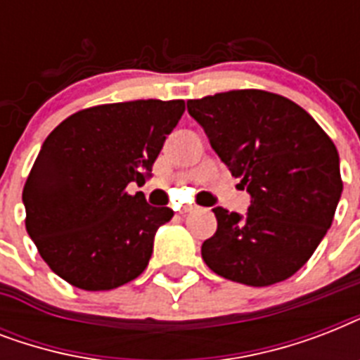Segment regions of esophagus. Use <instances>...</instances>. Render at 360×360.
<instances>
[{"label": "esophagus", "mask_w": 360, "mask_h": 360, "mask_svg": "<svg viewBox=\"0 0 360 360\" xmlns=\"http://www.w3.org/2000/svg\"><path fill=\"white\" fill-rule=\"evenodd\" d=\"M196 205H183V207H181V213L183 214H186V213H192V211H196Z\"/></svg>", "instance_id": "34e87169"}]
</instances>
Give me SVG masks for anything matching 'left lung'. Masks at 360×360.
<instances>
[{
	"instance_id": "1",
	"label": "left lung",
	"mask_w": 360,
	"mask_h": 360,
	"mask_svg": "<svg viewBox=\"0 0 360 360\" xmlns=\"http://www.w3.org/2000/svg\"><path fill=\"white\" fill-rule=\"evenodd\" d=\"M186 106L250 194L245 217L213 209L219 226L203 240V262L254 288L290 278L335 219L342 196L335 143L299 104L262 89L217 93Z\"/></svg>"
}]
</instances>
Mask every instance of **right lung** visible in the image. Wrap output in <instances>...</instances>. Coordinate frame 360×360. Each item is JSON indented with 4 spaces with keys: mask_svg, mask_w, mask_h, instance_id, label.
<instances>
[{
    "mask_svg": "<svg viewBox=\"0 0 360 360\" xmlns=\"http://www.w3.org/2000/svg\"><path fill=\"white\" fill-rule=\"evenodd\" d=\"M185 101H130L80 110L42 143L25 181V230L53 273L86 291L114 290L146 271L155 233L172 220L143 185Z\"/></svg>",
    "mask_w": 360,
    "mask_h": 360,
    "instance_id": "obj_1",
    "label": "right lung"
}]
</instances>
